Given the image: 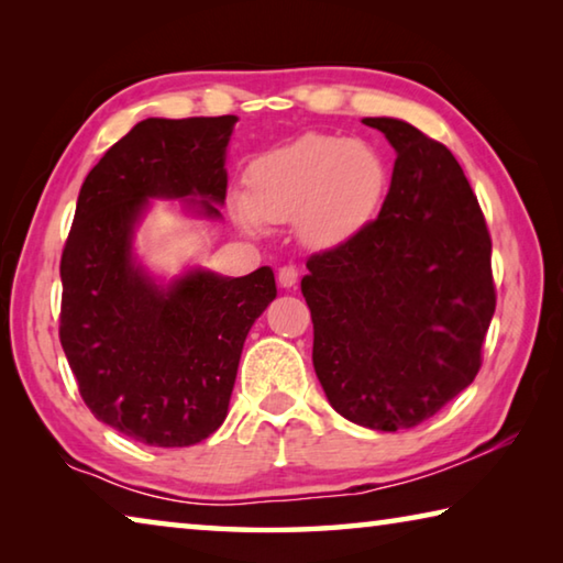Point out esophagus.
<instances>
[{
  "label": "esophagus",
  "mask_w": 563,
  "mask_h": 563,
  "mask_svg": "<svg viewBox=\"0 0 563 563\" xmlns=\"http://www.w3.org/2000/svg\"><path fill=\"white\" fill-rule=\"evenodd\" d=\"M295 283H298V268H295V265H283L278 271L280 288H295Z\"/></svg>",
  "instance_id": "esophagus-1"
}]
</instances>
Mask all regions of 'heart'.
I'll return each mask as SVG.
<instances>
[{"label": "heart", "mask_w": 563, "mask_h": 563, "mask_svg": "<svg viewBox=\"0 0 563 563\" xmlns=\"http://www.w3.org/2000/svg\"><path fill=\"white\" fill-rule=\"evenodd\" d=\"M387 166L373 146L325 133H305L258 156L245 174V198L233 216L243 231L292 223L310 247L350 241L377 213L387 190Z\"/></svg>", "instance_id": "b5f03b06"}]
</instances>
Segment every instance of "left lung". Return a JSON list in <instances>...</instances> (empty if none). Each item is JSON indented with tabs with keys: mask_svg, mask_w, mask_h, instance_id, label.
Here are the masks:
<instances>
[{
	"mask_svg": "<svg viewBox=\"0 0 563 563\" xmlns=\"http://www.w3.org/2000/svg\"><path fill=\"white\" fill-rule=\"evenodd\" d=\"M395 170L383 211L300 283L312 365L338 415L397 432L440 412L482 365L497 308L492 238L452 151L412 123L377 117Z\"/></svg>",
	"mask_w": 563,
	"mask_h": 563,
	"instance_id": "obj_1",
	"label": "left lung"
}]
</instances>
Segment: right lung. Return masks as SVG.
<instances>
[{
  "label": "right lung",
  "mask_w": 563,
  "mask_h": 563,
  "mask_svg": "<svg viewBox=\"0 0 563 563\" xmlns=\"http://www.w3.org/2000/svg\"><path fill=\"white\" fill-rule=\"evenodd\" d=\"M235 121L136 123L89 170L64 245L59 338L79 393L103 424L151 446H190L223 424L243 342L278 295L268 265L161 280L133 253L154 198L221 221Z\"/></svg>",
  "instance_id": "1"
}]
</instances>
